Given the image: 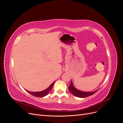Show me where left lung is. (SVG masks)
Returning <instances> with one entry per match:
<instances>
[{"instance_id": "1", "label": "left lung", "mask_w": 123, "mask_h": 123, "mask_svg": "<svg viewBox=\"0 0 123 123\" xmlns=\"http://www.w3.org/2000/svg\"><path fill=\"white\" fill-rule=\"evenodd\" d=\"M69 91L71 93L74 95L76 96V97H79V98H86L87 96L92 95L93 94H94L98 90H96L93 92H83V91H81L80 90H77V89H76L75 87H74L73 82L71 80V82L70 85L69 87Z\"/></svg>"}]
</instances>
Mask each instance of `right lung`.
Instances as JSON below:
<instances>
[{
  "instance_id": "add662e5",
  "label": "right lung",
  "mask_w": 123,
  "mask_h": 123,
  "mask_svg": "<svg viewBox=\"0 0 123 123\" xmlns=\"http://www.w3.org/2000/svg\"><path fill=\"white\" fill-rule=\"evenodd\" d=\"M55 83V81L51 84V85L50 86L48 87L47 89H45L43 91H39V92H31V91H29L27 90H25L27 92H28L30 94H32V95L36 96V97H38V98H42V97H44V96H46L47 95H48L49 94V93L50 92V91L51 90L52 88L53 87V86L54 85Z\"/></svg>"
}]
</instances>
